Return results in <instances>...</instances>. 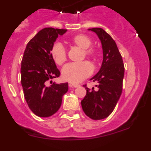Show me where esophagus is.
Listing matches in <instances>:
<instances>
[{
	"instance_id": "obj_1",
	"label": "esophagus",
	"mask_w": 151,
	"mask_h": 151,
	"mask_svg": "<svg viewBox=\"0 0 151 151\" xmlns=\"http://www.w3.org/2000/svg\"><path fill=\"white\" fill-rule=\"evenodd\" d=\"M69 87H74V88H77L80 86L78 84H74V83H69Z\"/></svg>"
}]
</instances>
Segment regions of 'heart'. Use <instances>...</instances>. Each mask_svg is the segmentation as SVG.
Returning a JSON list of instances; mask_svg holds the SVG:
<instances>
[{
	"instance_id": "obj_1",
	"label": "heart",
	"mask_w": 151,
	"mask_h": 151,
	"mask_svg": "<svg viewBox=\"0 0 151 151\" xmlns=\"http://www.w3.org/2000/svg\"><path fill=\"white\" fill-rule=\"evenodd\" d=\"M70 43L82 49V58L85 57L96 62L98 57V51L91 47L92 41L89 36L85 34H77L70 38ZM50 56L57 65H62L66 62V51L60 43H55L50 48ZM93 72L92 66L87 61L69 63L62 69V76L64 80L72 83H78L88 78Z\"/></svg>"
}]
</instances>
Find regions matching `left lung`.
<instances>
[{"label": "left lung", "instance_id": "8db88e82", "mask_svg": "<svg viewBox=\"0 0 151 151\" xmlns=\"http://www.w3.org/2000/svg\"><path fill=\"white\" fill-rule=\"evenodd\" d=\"M89 30L98 35L102 44L103 59L100 71L91 78L97 82L98 90L89 89L87 85L86 95L82 104V110L89 118L99 120L108 117L113 111L122 91L124 67L123 60L115 41L101 28H92Z\"/></svg>", "mask_w": 151, "mask_h": 151}]
</instances>
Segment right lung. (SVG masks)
Wrapping results in <instances>:
<instances>
[{"mask_svg":"<svg viewBox=\"0 0 151 151\" xmlns=\"http://www.w3.org/2000/svg\"><path fill=\"white\" fill-rule=\"evenodd\" d=\"M66 29L45 28L29 43L21 63V83L24 97L30 110L40 117H49L60 109L62 97L68 91V83H52L50 79L60 76L50 56V48L56 39Z\"/></svg>","mask_w":151,"mask_h":151,"instance_id":"right-lung-1","label":"right lung"}]
</instances>
